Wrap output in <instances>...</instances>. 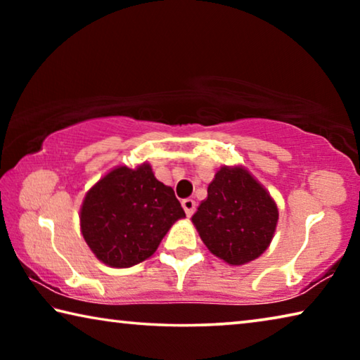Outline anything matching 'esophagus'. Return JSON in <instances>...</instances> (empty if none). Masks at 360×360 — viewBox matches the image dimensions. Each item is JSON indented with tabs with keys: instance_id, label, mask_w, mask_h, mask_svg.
<instances>
[{
	"instance_id": "34e87169",
	"label": "esophagus",
	"mask_w": 360,
	"mask_h": 360,
	"mask_svg": "<svg viewBox=\"0 0 360 360\" xmlns=\"http://www.w3.org/2000/svg\"><path fill=\"white\" fill-rule=\"evenodd\" d=\"M182 208H184V211H186V216L187 217H191L192 214H193V211H195V202L192 198H184L182 200Z\"/></svg>"
}]
</instances>
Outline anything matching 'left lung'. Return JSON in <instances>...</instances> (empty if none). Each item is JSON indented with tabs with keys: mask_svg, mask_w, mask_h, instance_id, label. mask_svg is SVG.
<instances>
[{
	"mask_svg": "<svg viewBox=\"0 0 360 360\" xmlns=\"http://www.w3.org/2000/svg\"><path fill=\"white\" fill-rule=\"evenodd\" d=\"M278 216L275 200L246 168L222 167L192 222L216 257L245 265L270 246Z\"/></svg>",
	"mask_w": 360,
	"mask_h": 360,
	"instance_id": "1",
	"label": "left lung"
}]
</instances>
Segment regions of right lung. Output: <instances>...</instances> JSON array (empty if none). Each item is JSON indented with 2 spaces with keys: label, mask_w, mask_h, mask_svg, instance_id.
Instances as JSON below:
<instances>
[{
  "label": "right lung",
  "mask_w": 360,
  "mask_h": 360,
  "mask_svg": "<svg viewBox=\"0 0 360 360\" xmlns=\"http://www.w3.org/2000/svg\"><path fill=\"white\" fill-rule=\"evenodd\" d=\"M182 217L174 191L157 181L149 163L111 169L85 195L79 216L85 243L114 268L149 259Z\"/></svg>",
  "instance_id": "obj_1"
}]
</instances>
